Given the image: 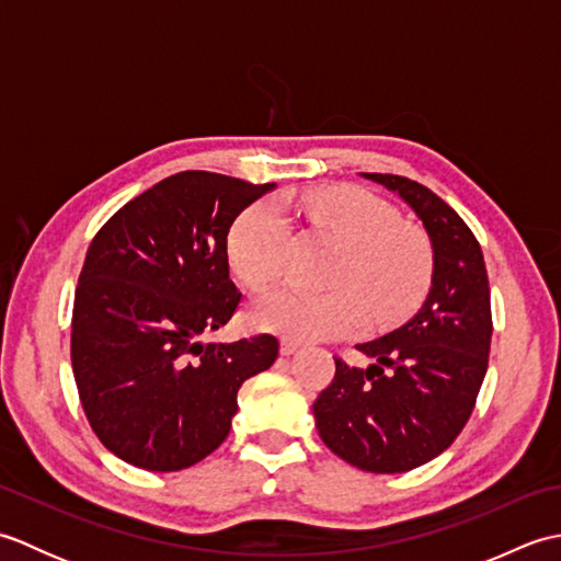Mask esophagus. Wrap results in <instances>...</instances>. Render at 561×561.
I'll return each mask as SVG.
<instances>
[{"instance_id":"esophagus-1","label":"esophagus","mask_w":561,"mask_h":561,"mask_svg":"<svg viewBox=\"0 0 561 561\" xmlns=\"http://www.w3.org/2000/svg\"><path fill=\"white\" fill-rule=\"evenodd\" d=\"M299 347H301V344L294 342V340H282V342H279V352H282L284 356L299 352Z\"/></svg>"}]
</instances>
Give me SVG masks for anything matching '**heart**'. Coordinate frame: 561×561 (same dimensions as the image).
Instances as JSON below:
<instances>
[{
  "instance_id": "b5f03b06",
  "label": "heart",
  "mask_w": 561,
  "mask_h": 561,
  "mask_svg": "<svg viewBox=\"0 0 561 561\" xmlns=\"http://www.w3.org/2000/svg\"><path fill=\"white\" fill-rule=\"evenodd\" d=\"M294 205L313 229L344 243L330 270V291L279 287L257 296L250 323L289 340H323L378 330L410 313L424 299L434 274V248L400 211L364 187H318ZM289 219L272 199L255 202L233 219L226 253L238 279L260 289L284 270Z\"/></svg>"
}]
</instances>
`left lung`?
Instances as JSON below:
<instances>
[{
	"instance_id": "1",
	"label": "left lung",
	"mask_w": 561,
	"mask_h": 561,
	"mask_svg": "<svg viewBox=\"0 0 561 561\" xmlns=\"http://www.w3.org/2000/svg\"><path fill=\"white\" fill-rule=\"evenodd\" d=\"M398 193L434 248L432 289L402 328L356 344L374 364L335 356V378L313 402L323 444L366 472H408L444 453L468 424L490 362V279L478 238L456 209L416 181L362 173Z\"/></svg>"
}]
</instances>
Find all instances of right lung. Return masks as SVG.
I'll use <instances>...</instances> for the list:
<instances>
[{
	"label": "right lung",
	"mask_w": 561,
	"mask_h": 561,
	"mask_svg": "<svg viewBox=\"0 0 561 561\" xmlns=\"http://www.w3.org/2000/svg\"><path fill=\"white\" fill-rule=\"evenodd\" d=\"M272 187L183 171L93 236L71 313V368L93 434L135 468L173 472L207 458L229 436L238 388L277 359L272 335L202 342L241 304L226 236Z\"/></svg>",
	"instance_id": "right-lung-1"
}]
</instances>
